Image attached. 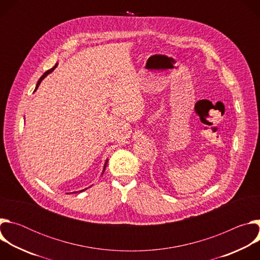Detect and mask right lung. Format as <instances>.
I'll return each mask as SVG.
<instances>
[{"label":"right lung","instance_id":"obj_1","mask_svg":"<svg viewBox=\"0 0 260 260\" xmlns=\"http://www.w3.org/2000/svg\"><path fill=\"white\" fill-rule=\"evenodd\" d=\"M55 67H56V64H55V66H54V67H53V68H52V69H50V70H48V71H46V72H45V73H44V74H43V75H42V76H41V78H40V79H39V81H38V83H37V86H36V89H37V88H38V86H39V85H40V83H41V81H42V80H43V79H44V78H45V77H46V76H47V75H48V74H49V73H51V72H52V71H53V70H54V68H55ZM36 89H35V90H36ZM106 166H107V161H106V162H105V167H104V171H105V169H106ZM104 171H103V173H104ZM81 191H83V190H81ZM81 191H80V192H81Z\"/></svg>","mask_w":260,"mask_h":260}]
</instances>
